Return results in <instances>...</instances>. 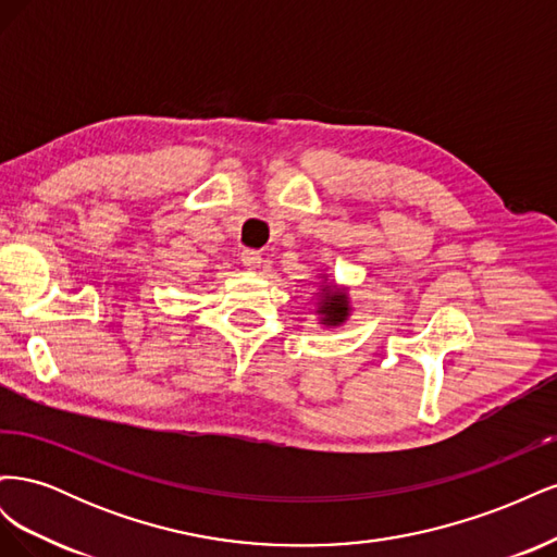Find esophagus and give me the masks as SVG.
I'll use <instances>...</instances> for the list:
<instances>
[{
	"instance_id": "1",
	"label": "esophagus",
	"mask_w": 557,
	"mask_h": 557,
	"mask_svg": "<svg viewBox=\"0 0 557 557\" xmlns=\"http://www.w3.org/2000/svg\"><path fill=\"white\" fill-rule=\"evenodd\" d=\"M242 262L246 269H258L262 264V252L256 248H246L242 250Z\"/></svg>"
}]
</instances>
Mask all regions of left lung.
Masks as SVG:
<instances>
[{
	"instance_id": "left-lung-1",
	"label": "left lung",
	"mask_w": 557,
	"mask_h": 557,
	"mask_svg": "<svg viewBox=\"0 0 557 557\" xmlns=\"http://www.w3.org/2000/svg\"><path fill=\"white\" fill-rule=\"evenodd\" d=\"M320 313L325 315V323L327 325L344 323L346 315H348V299H346V295L327 290L323 305H320Z\"/></svg>"
}]
</instances>
